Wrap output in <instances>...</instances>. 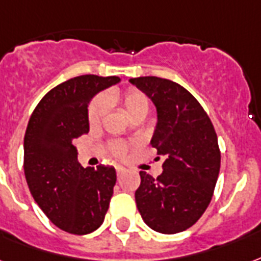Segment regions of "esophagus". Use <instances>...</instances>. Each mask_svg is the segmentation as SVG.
I'll return each instance as SVG.
<instances>
[{
  "instance_id": "esophagus-1",
  "label": "esophagus",
  "mask_w": 261,
  "mask_h": 261,
  "mask_svg": "<svg viewBox=\"0 0 261 261\" xmlns=\"http://www.w3.org/2000/svg\"><path fill=\"white\" fill-rule=\"evenodd\" d=\"M124 171H126V168H124L123 166H116V174L117 175H122Z\"/></svg>"
}]
</instances>
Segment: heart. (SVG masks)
Returning <instances> with one entry per match:
<instances>
[{"label": "heart", "mask_w": 261, "mask_h": 261, "mask_svg": "<svg viewBox=\"0 0 261 261\" xmlns=\"http://www.w3.org/2000/svg\"><path fill=\"white\" fill-rule=\"evenodd\" d=\"M119 104L122 105L123 111L130 119L135 116H146L149 111V99L148 97L138 90L130 89V90L124 91L123 94L116 95L115 97ZM111 97H97L94 101L91 102L89 107V123L90 126H98L99 122L102 120L104 113L107 111V102H108ZM115 153L117 156H123L126 153V145L123 144H115L113 146Z\"/></svg>", "instance_id": "heart-1"}]
</instances>
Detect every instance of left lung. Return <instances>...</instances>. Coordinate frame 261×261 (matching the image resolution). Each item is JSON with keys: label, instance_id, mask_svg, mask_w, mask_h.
Segmentation results:
<instances>
[{"label": "left lung", "instance_id": "1", "mask_svg": "<svg viewBox=\"0 0 261 261\" xmlns=\"http://www.w3.org/2000/svg\"><path fill=\"white\" fill-rule=\"evenodd\" d=\"M130 83L156 107L150 145L164 156L157 178L139 172L137 208L154 231H185L201 218L214 194L220 170L218 137L200 102L180 85L157 76L131 77Z\"/></svg>", "mask_w": 261, "mask_h": 261}]
</instances>
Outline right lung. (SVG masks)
<instances>
[{"label": "right lung", "instance_id": "1", "mask_svg": "<svg viewBox=\"0 0 261 261\" xmlns=\"http://www.w3.org/2000/svg\"><path fill=\"white\" fill-rule=\"evenodd\" d=\"M117 76L82 75L51 89L30 117L24 175L34 200L51 223L76 236L102 224L116 184L113 167L83 168L72 141L89 133L87 107Z\"/></svg>", "mask_w": 261, "mask_h": 261}]
</instances>
